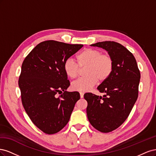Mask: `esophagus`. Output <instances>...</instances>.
<instances>
[{"label":"esophagus","mask_w":156,"mask_h":156,"mask_svg":"<svg viewBox=\"0 0 156 156\" xmlns=\"http://www.w3.org/2000/svg\"><path fill=\"white\" fill-rule=\"evenodd\" d=\"M80 97H81V98H83L84 97V93L83 92H80Z\"/></svg>","instance_id":"1"}]
</instances>
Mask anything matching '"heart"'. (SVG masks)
<instances>
[{
	"instance_id": "b5f03b06",
	"label": "heart",
	"mask_w": 156,
	"mask_h": 156,
	"mask_svg": "<svg viewBox=\"0 0 156 156\" xmlns=\"http://www.w3.org/2000/svg\"><path fill=\"white\" fill-rule=\"evenodd\" d=\"M79 66L74 60L68 58L64 63L66 75L71 79L76 78L79 73V67L86 66L85 77L80 78L72 83V88L79 92H87L97 83L105 81L111 75L114 63L111 56L102 54L100 51L95 49H86L77 56Z\"/></svg>"
}]
</instances>
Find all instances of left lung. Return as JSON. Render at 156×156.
Masks as SVG:
<instances>
[{
    "label": "left lung",
    "mask_w": 156,
    "mask_h": 156,
    "mask_svg": "<svg viewBox=\"0 0 156 156\" xmlns=\"http://www.w3.org/2000/svg\"><path fill=\"white\" fill-rule=\"evenodd\" d=\"M90 45L107 51L114 63L109 77L97 88L105 95H84L90 123L97 130L108 133L118 128L128 117L138 98L140 74L134 56L124 46L111 41Z\"/></svg>",
    "instance_id": "8db88e82"
}]
</instances>
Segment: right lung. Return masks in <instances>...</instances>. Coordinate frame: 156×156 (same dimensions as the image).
<instances>
[{"label": "right lung", "instance_id": "add662e5", "mask_svg": "<svg viewBox=\"0 0 156 156\" xmlns=\"http://www.w3.org/2000/svg\"><path fill=\"white\" fill-rule=\"evenodd\" d=\"M83 46L45 41L22 64L19 87L23 105L34 124L45 133L54 134L64 128L80 99L78 92L66 90L70 83L64 63Z\"/></svg>", "mask_w": 156, "mask_h": 156}]
</instances>
